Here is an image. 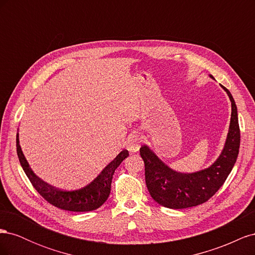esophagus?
I'll return each instance as SVG.
<instances>
[{"label": "esophagus", "instance_id": "esophagus-1", "mask_svg": "<svg viewBox=\"0 0 255 255\" xmlns=\"http://www.w3.org/2000/svg\"><path fill=\"white\" fill-rule=\"evenodd\" d=\"M140 137L137 133L129 134L127 139V148L129 152L136 153L140 148Z\"/></svg>", "mask_w": 255, "mask_h": 255}]
</instances>
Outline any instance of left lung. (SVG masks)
<instances>
[{
    "mask_svg": "<svg viewBox=\"0 0 255 255\" xmlns=\"http://www.w3.org/2000/svg\"><path fill=\"white\" fill-rule=\"evenodd\" d=\"M210 78L215 80L212 74ZM220 86L229 96L232 113L225 145L211 166L190 173L177 172L165 164L149 145L140 148L146 187L158 204L174 210L202 204L218 191L232 171L241 144L238 114L231 92L221 84Z\"/></svg>",
    "mask_w": 255,
    "mask_h": 255,
    "instance_id": "left-lung-1",
    "label": "left lung"
}]
</instances>
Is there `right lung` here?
<instances>
[{"instance_id":"1","label":"right lung","mask_w":255,"mask_h":255,"mask_svg":"<svg viewBox=\"0 0 255 255\" xmlns=\"http://www.w3.org/2000/svg\"><path fill=\"white\" fill-rule=\"evenodd\" d=\"M19 130V128H18ZM17 154L20 164L28 180L35 189L47 200L49 203L60 210L70 212H90L101 206L111 194L112 180L116 169L119 167L123 159L128 156V150H122L103 170L98 174L86 186L74 190H61L41 180L33 169L30 168L27 159L22 152L19 133H17Z\"/></svg>"}]
</instances>
